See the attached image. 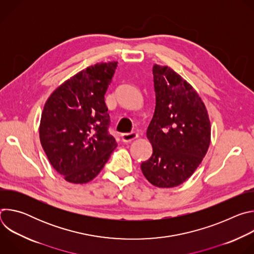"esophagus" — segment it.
I'll list each match as a JSON object with an SVG mask.
<instances>
[{"mask_svg": "<svg viewBox=\"0 0 254 254\" xmlns=\"http://www.w3.org/2000/svg\"><path fill=\"white\" fill-rule=\"evenodd\" d=\"M138 137V134L134 131H131V132H126V133H123L122 134V138L125 142H129V141H132L134 140L135 138Z\"/></svg>", "mask_w": 254, "mask_h": 254, "instance_id": "obj_1", "label": "esophagus"}]
</instances>
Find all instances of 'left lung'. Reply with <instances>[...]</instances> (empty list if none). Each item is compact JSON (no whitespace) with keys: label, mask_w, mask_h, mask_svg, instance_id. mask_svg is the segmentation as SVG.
Wrapping results in <instances>:
<instances>
[{"label":"left lung","mask_w":254,"mask_h":254,"mask_svg":"<svg viewBox=\"0 0 254 254\" xmlns=\"http://www.w3.org/2000/svg\"><path fill=\"white\" fill-rule=\"evenodd\" d=\"M156 108L147 130L152 157L140 169L159 188L183 184L201 164L211 141L206 106L193 86L169 66H153Z\"/></svg>","instance_id":"1"}]
</instances>
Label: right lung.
I'll return each instance as SVG.
<instances>
[{
    "mask_svg": "<svg viewBox=\"0 0 254 254\" xmlns=\"http://www.w3.org/2000/svg\"><path fill=\"white\" fill-rule=\"evenodd\" d=\"M118 61L88 66L60 84L41 115L39 136L55 171L69 183L85 184L102 170L118 143L108 133L104 94Z\"/></svg>",
    "mask_w": 254,
    "mask_h": 254,
    "instance_id": "add662e5",
    "label": "right lung"
}]
</instances>
